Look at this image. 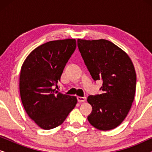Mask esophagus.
<instances>
[{
  "instance_id": "esophagus-1",
  "label": "esophagus",
  "mask_w": 152,
  "mask_h": 152,
  "mask_svg": "<svg viewBox=\"0 0 152 152\" xmlns=\"http://www.w3.org/2000/svg\"><path fill=\"white\" fill-rule=\"evenodd\" d=\"M86 100V97H77V101L79 102H85Z\"/></svg>"
}]
</instances>
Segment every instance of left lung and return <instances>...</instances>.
<instances>
[{"label":"left lung","instance_id":"1","mask_svg":"<svg viewBox=\"0 0 152 152\" xmlns=\"http://www.w3.org/2000/svg\"><path fill=\"white\" fill-rule=\"evenodd\" d=\"M77 46L91 75L102 81V94L89 95L91 125L108 131L117 127L127 115L136 92V75L129 57L105 39H78Z\"/></svg>","mask_w":152,"mask_h":152}]
</instances>
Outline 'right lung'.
<instances>
[{"mask_svg": "<svg viewBox=\"0 0 152 152\" xmlns=\"http://www.w3.org/2000/svg\"><path fill=\"white\" fill-rule=\"evenodd\" d=\"M75 39L51 41L37 47L21 67L19 88L26 113L48 130L64 122L75 107L76 97L56 90L66 64L76 49Z\"/></svg>", "mask_w": 152, "mask_h": 152, "instance_id": "obj_1", "label": "right lung"}]
</instances>
